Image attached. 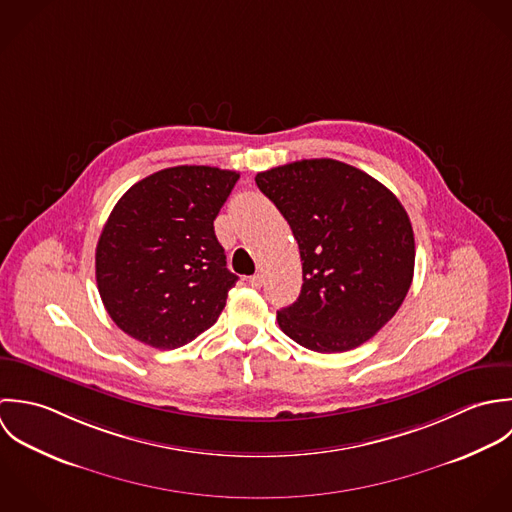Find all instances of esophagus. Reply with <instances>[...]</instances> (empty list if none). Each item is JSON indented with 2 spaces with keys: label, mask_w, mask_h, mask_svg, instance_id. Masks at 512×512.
<instances>
[{
  "label": "esophagus",
  "mask_w": 512,
  "mask_h": 512,
  "mask_svg": "<svg viewBox=\"0 0 512 512\" xmlns=\"http://www.w3.org/2000/svg\"><path fill=\"white\" fill-rule=\"evenodd\" d=\"M249 285L253 287V289H261L263 287V275H253V277H249Z\"/></svg>",
  "instance_id": "1"
}]
</instances>
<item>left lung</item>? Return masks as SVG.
Segmentation results:
<instances>
[{"label": "left lung", "mask_w": 512, "mask_h": 512, "mask_svg": "<svg viewBox=\"0 0 512 512\" xmlns=\"http://www.w3.org/2000/svg\"><path fill=\"white\" fill-rule=\"evenodd\" d=\"M299 243L303 289L277 312L281 330L314 352L370 340L402 307L415 241L400 200L366 172L330 158L259 172Z\"/></svg>", "instance_id": "8db88e82"}]
</instances>
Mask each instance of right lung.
Here are the masks:
<instances>
[{
	"mask_svg": "<svg viewBox=\"0 0 512 512\" xmlns=\"http://www.w3.org/2000/svg\"><path fill=\"white\" fill-rule=\"evenodd\" d=\"M237 180L211 166L166 168L114 205L95 267L104 308L122 332L174 350L215 324L237 275L227 271L213 219Z\"/></svg>",
	"mask_w": 512,
	"mask_h": 512,
	"instance_id": "obj_1",
	"label": "right lung"
}]
</instances>
